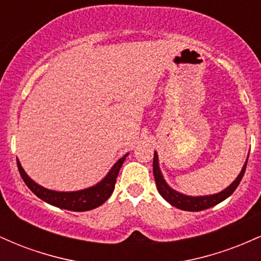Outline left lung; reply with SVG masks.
<instances>
[{
    "label": "left lung",
    "mask_w": 261,
    "mask_h": 261,
    "mask_svg": "<svg viewBox=\"0 0 261 261\" xmlns=\"http://www.w3.org/2000/svg\"><path fill=\"white\" fill-rule=\"evenodd\" d=\"M247 163H248V160L243 166V169H242L241 174L238 175V178H237L228 188L224 189V190L221 191V193L215 194V195H210V196H197V197L187 196V195H182L180 193H176L175 190L170 189L168 185H167V182L164 181L163 176H162L160 167H158V157L155 152L153 155V175H154L155 185H157L158 191H160L161 195L163 196L164 199L170 203V205L175 206L176 208L184 210V211H202V210L210 208L212 207V206L217 205V203H220L221 201H223V200H226L227 197L232 195L233 191L236 190L237 187L239 185V182H241L242 178H243L245 168H247Z\"/></svg>",
    "instance_id": "8db88e82"
}]
</instances>
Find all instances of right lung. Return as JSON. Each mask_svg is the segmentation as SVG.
Returning <instances> with one entry per match:
<instances>
[{
  "mask_svg": "<svg viewBox=\"0 0 261 261\" xmlns=\"http://www.w3.org/2000/svg\"><path fill=\"white\" fill-rule=\"evenodd\" d=\"M126 155L120 158V160L114 164V167L110 169V172L108 173V175L99 182V184L94 185V187L92 188L85 189V190L73 191V193H59V191L47 190V189L40 187L37 182L33 181L32 179L25 174V172L23 170L22 166H20V163L18 161L17 166L18 170H19V174L22 176L23 180H24L27 187L31 189L39 199L50 203V205L56 206V207L68 210V211L82 212L98 207V206H100L101 203H104L108 199H109L114 191V188H115V182L116 178H118L119 170H120Z\"/></svg>",
  "mask_w": 261,
  "mask_h": 261,
  "instance_id": "add662e5",
  "label": "right lung"
}]
</instances>
